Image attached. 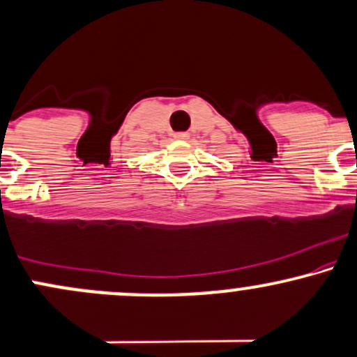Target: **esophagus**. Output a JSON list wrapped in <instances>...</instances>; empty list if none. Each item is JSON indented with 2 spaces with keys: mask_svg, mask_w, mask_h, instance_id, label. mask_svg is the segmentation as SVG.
I'll return each mask as SVG.
<instances>
[{
  "mask_svg": "<svg viewBox=\"0 0 357 357\" xmlns=\"http://www.w3.org/2000/svg\"><path fill=\"white\" fill-rule=\"evenodd\" d=\"M176 140H186V139H190V134H188V132H176L174 135Z\"/></svg>",
  "mask_w": 357,
  "mask_h": 357,
  "instance_id": "34e87169",
  "label": "esophagus"
}]
</instances>
